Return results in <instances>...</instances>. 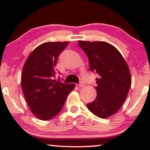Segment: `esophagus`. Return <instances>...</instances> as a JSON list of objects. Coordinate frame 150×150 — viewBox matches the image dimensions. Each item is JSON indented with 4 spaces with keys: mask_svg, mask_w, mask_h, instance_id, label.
Instances as JSON below:
<instances>
[{
    "mask_svg": "<svg viewBox=\"0 0 150 150\" xmlns=\"http://www.w3.org/2000/svg\"><path fill=\"white\" fill-rule=\"evenodd\" d=\"M85 85V83L84 82H82V81H81V82H80V83H79V85H78V87H83Z\"/></svg>",
    "mask_w": 150,
    "mask_h": 150,
    "instance_id": "esophagus-1",
    "label": "esophagus"
}]
</instances>
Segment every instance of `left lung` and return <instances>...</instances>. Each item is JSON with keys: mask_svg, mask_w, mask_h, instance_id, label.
Masks as SVG:
<instances>
[{"mask_svg": "<svg viewBox=\"0 0 150 150\" xmlns=\"http://www.w3.org/2000/svg\"><path fill=\"white\" fill-rule=\"evenodd\" d=\"M78 45L88 57L90 70L97 75V97L87 108L99 118H108L120 109L128 94L131 77L128 65L108 43L79 41Z\"/></svg>", "mask_w": 150, "mask_h": 150, "instance_id": "8db88e82", "label": "left lung"}]
</instances>
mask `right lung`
Instances as JSON below:
<instances>
[{
    "mask_svg": "<svg viewBox=\"0 0 150 150\" xmlns=\"http://www.w3.org/2000/svg\"><path fill=\"white\" fill-rule=\"evenodd\" d=\"M68 42H46L30 53L23 67L22 92L36 117L47 120L61 111L65 99L75 87L53 80L59 55Z\"/></svg>",
    "mask_w": 150,
    "mask_h": 150,
    "instance_id": "1",
    "label": "right lung"
}]
</instances>
